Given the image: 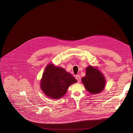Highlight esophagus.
Returning <instances> with one entry per match:
<instances>
[{
  "instance_id": "1",
  "label": "esophagus",
  "mask_w": 133,
  "mask_h": 133,
  "mask_svg": "<svg viewBox=\"0 0 133 133\" xmlns=\"http://www.w3.org/2000/svg\"><path fill=\"white\" fill-rule=\"evenodd\" d=\"M76 78L78 81V83H80V82H81V77H80V76L79 75H77Z\"/></svg>"
}]
</instances>
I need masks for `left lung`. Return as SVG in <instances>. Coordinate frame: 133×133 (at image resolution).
<instances>
[{
    "instance_id": "obj_1",
    "label": "left lung",
    "mask_w": 133,
    "mask_h": 133,
    "mask_svg": "<svg viewBox=\"0 0 133 133\" xmlns=\"http://www.w3.org/2000/svg\"><path fill=\"white\" fill-rule=\"evenodd\" d=\"M82 82L88 91L91 94H97L103 91L106 81L98 69L89 66L86 69V76L82 78Z\"/></svg>"
}]
</instances>
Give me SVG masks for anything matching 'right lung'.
I'll use <instances>...</instances> for the list:
<instances>
[{
	"label": "right lung",
	"mask_w": 133,
	"mask_h": 133,
	"mask_svg": "<svg viewBox=\"0 0 133 133\" xmlns=\"http://www.w3.org/2000/svg\"><path fill=\"white\" fill-rule=\"evenodd\" d=\"M77 82L75 77L62 67L47 65L41 80V88L48 97L53 99L61 98L69 86Z\"/></svg>",
	"instance_id": "obj_1"
}]
</instances>
